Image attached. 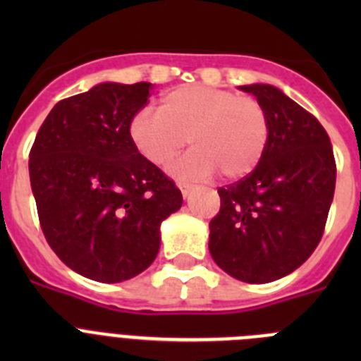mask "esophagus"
Returning a JSON list of instances; mask_svg holds the SVG:
<instances>
[{
  "label": "esophagus",
  "mask_w": 361,
  "mask_h": 361,
  "mask_svg": "<svg viewBox=\"0 0 361 361\" xmlns=\"http://www.w3.org/2000/svg\"><path fill=\"white\" fill-rule=\"evenodd\" d=\"M178 188H180V191H183L184 199H186V197H190V193L193 191V186H191V184H186V183H180L178 184Z\"/></svg>",
  "instance_id": "34e87169"
}]
</instances>
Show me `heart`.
Instances as JSON below:
<instances>
[{
  "instance_id": "obj_1",
  "label": "heart",
  "mask_w": 361,
  "mask_h": 361,
  "mask_svg": "<svg viewBox=\"0 0 361 361\" xmlns=\"http://www.w3.org/2000/svg\"><path fill=\"white\" fill-rule=\"evenodd\" d=\"M269 116L260 101L226 88L184 85L168 90L157 103V114L141 111L130 123V139L153 166L177 162L180 178H206L215 170L226 180H238L260 164L269 142Z\"/></svg>"
}]
</instances>
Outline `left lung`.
Here are the masks:
<instances>
[{
	"label": "left lung",
	"instance_id": "1",
	"mask_svg": "<svg viewBox=\"0 0 361 361\" xmlns=\"http://www.w3.org/2000/svg\"><path fill=\"white\" fill-rule=\"evenodd\" d=\"M269 116V142L247 177L219 188L209 222V253L220 269L247 283L289 275L317 250L336 184L325 128L271 85H247Z\"/></svg>",
	"mask_w": 361,
	"mask_h": 361
}]
</instances>
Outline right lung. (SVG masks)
<instances>
[{
	"mask_svg": "<svg viewBox=\"0 0 361 361\" xmlns=\"http://www.w3.org/2000/svg\"><path fill=\"white\" fill-rule=\"evenodd\" d=\"M152 82H101L63 99L30 149V186L43 235L79 275L104 283L133 279L155 260L161 222L183 193L130 139Z\"/></svg>",
	"mask_w": 361,
	"mask_h": 361,
	"instance_id": "add662e5",
	"label": "right lung"
}]
</instances>
